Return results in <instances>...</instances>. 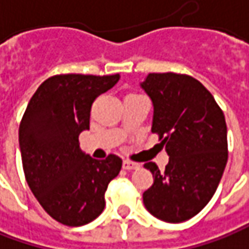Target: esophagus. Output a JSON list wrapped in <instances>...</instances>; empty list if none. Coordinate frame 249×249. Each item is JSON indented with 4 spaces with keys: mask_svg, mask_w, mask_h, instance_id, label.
Masks as SVG:
<instances>
[{
    "mask_svg": "<svg viewBox=\"0 0 249 249\" xmlns=\"http://www.w3.org/2000/svg\"><path fill=\"white\" fill-rule=\"evenodd\" d=\"M141 167L138 162H133V161H129V160H125L124 162H123V168L126 169V171H131V169H138V168Z\"/></svg>",
    "mask_w": 249,
    "mask_h": 249,
    "instance_id": "obj_1",
    "label": "esophagus"
}]
</instances>
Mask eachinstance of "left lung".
I'll return each mask as SVG.
<instances>
[{
  "label": "left lung",
  "mask_w": 249,
  "mask_h": 249,
  "mask_svg": "<svg viewBox=\"0 0 249 249\" xmlns=\"http://www.w3.org/2000/svg\"><path fill=\"white\" fill-rule=\"evenodd\" d=\"M141 88L153 103L151 132L159 133L169 156L164 172L154 162L144 164L154 182L143 204L153 216L180 223L216 192L227 162L225 116L210 90L190 75L150 73Z\"/></svg>",
  "instance_id": "1"
}]
</instances>
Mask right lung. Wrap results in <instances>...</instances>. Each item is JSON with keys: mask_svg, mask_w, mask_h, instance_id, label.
Masks as SVG:
<instances>
[{"mask_svg": "<svg viewBox=\"0 0 249 249\" xmlns=\"http://www.w3.org/2000/svg\"><path fill=\"white\" fill-rule=\"evenodd\" d=\"M118 80L120 74L51 77L24 111L19 146L26 180L42 208L66 226H84L98 218L108 183L121 171L118 156L98 161L78 142L80 133L89 129L93 100Z\"/></svg>", "mask_w": 249, "mask_h": 249, "instance_id": "add662e5", "label": "right lung"}]
</instances>
